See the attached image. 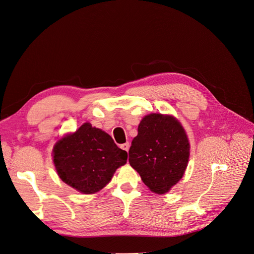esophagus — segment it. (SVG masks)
<instances>
[{"instance_id":"esophagus-1","label":"esophagus","mask_w":254,"mask_h":254,"mask_svg":"<svg viewBox=\"0 0 254 254\" xmlns=\"http://www.w3.org/2000/svg\"><path fill=\"white\" fill-rule=\"evenodd\" d=\"M121 148H122L123 150H126V151L127 152L128 149H129V145H128V143H125V144H122V145H121Z\"/></svg>"}]
</instances>
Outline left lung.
I'll list each match as a JSON object with an SVG mask.
<instances>
[{"label": "left lung", "mask_w": 254, "mask_h": 254, "mask_svg": "<svg viewBox=\"0 0 254 254\" xmlns=\"http://www.w3.org/2000/svg\"><path fill=\"white\" fill-rule=\"evenodd\" d=\"M130 166L147 187L165 194L184 176L190 155L187 134L172 115L151 113L141 121L128 151Z\"/></svg>", "instance_id": "left-lung-1"}]
</instances>
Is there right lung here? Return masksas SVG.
Returning a JSON list of instances; mask_svg holds the SVG:
<instances>
[{"label": "right lung", "instance_id": "right-lung-1", "mask_svg": "<svg viewBox=\"0 0 254 254\" xmlns=\"http://www.w3.org/2000/svg\"><path fill=\"white\" fill-rule=\"evenodd\" d=\"M127 159V151L118 148L107 132L89 123L66 134L53 149L59 178L82 194L103 189Z\"/></svg>", "mask_w": 254, "mask_h": 254}]
</instances>
